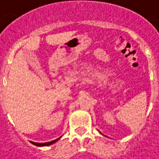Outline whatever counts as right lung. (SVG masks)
Instances as JSON below:
<instances>
[{
  "label": "right lung",
  "instance_id": "right-lung-1",
  "mask_svg": "<svg viewBox=\"0 0 159 159\" xmlns=\"http://www.w3.org/2000/svg\"><path fill=\"white\" fill-rule=\"evenodd\" d=\"M59 139V138L58 139H55V140H52L50 142H46V143H36V142H32L31 141V143L33 145H35V146H39V147H42V146H49V145L53 144V143H55L57 140H58Z\"/></svg>",
  "mask_w": 159,
  "mask_h": 159
}]
</instances>
